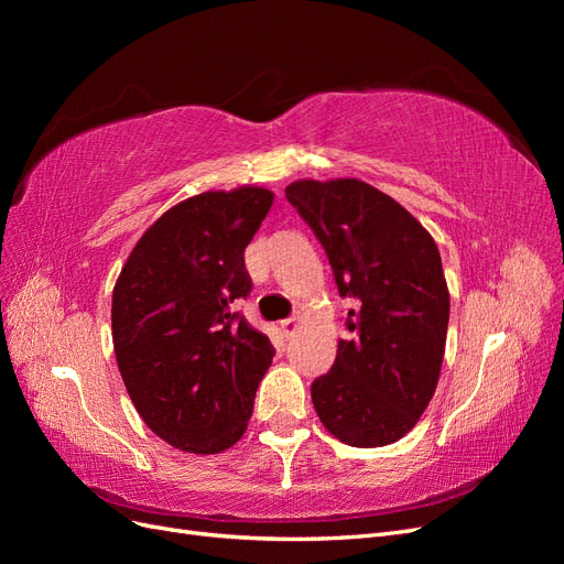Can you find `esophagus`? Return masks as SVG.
<instances>
[{
  "label": "esophagus",
  "instance_id": "esophagus-1",
  "mask_svg": "<svg viewBox=\"0 0 564 564\" xmlns=\"http://www.w3.org/2000/svg\"><path fill=\"white\" fill-rule=\"evenodd\" d=\"M299 327H301V319L299 317H289V319L280 322V329L284 334V338H292L299 332Z\"/></svg>",
  "mask_w": 564,
  "mask_h": 564
}]
</instances>
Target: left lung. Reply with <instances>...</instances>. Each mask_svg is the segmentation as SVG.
Returning <instances> with one entry per match:
<instances>
[{
  "label": "left lung",
  "mask_w": 564,
  "mask_h": 564,
  "mask_svg": "<svg viewBox=\"0 0 564 564\" xmlns=\"http://www.w3.org/2000/svg\"><path fill=\"white\" fill-rule=\"evenodd\" d=\"M352 296L334 367L313 381L315 412L350 447L392 445L429 406L449 324L437 245L419 220L357 178L296 181L284 191Z\"/></svg>",
  "instance_id": "left-lung-1"
}]
</instances>
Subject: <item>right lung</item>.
<instances>
[{"instance_id": "add662e5", "label": "right lung", "mask_w": 564, "mask_h": 564, "mask_svg": "<svg viewBox=\"0 0 564 564\" xmlns=\"http://www.w3.org/2000/svg\"><path fill=\"white\" fill-rule=\"evenodd\" d=\"M242 185L183 199L152 224L112 289V344L148 429L191 454H218L247 431L275 348L232 303L251 292L245 249L272 207Z\"/></svg>"}]
</instances>
